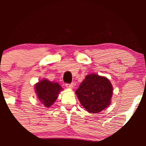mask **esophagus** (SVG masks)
Listing matches in <instances>:
<instances>
[{
    "label": "esophagus",
    "instance_id": "1",
    "mask_svg": "<svg viewBox=\"0 0 146 146\" xmlns=\"http://www.w3.org/2000/svg\"><path fill=\"white\" fill-rule=\"evenodd\" d=\"M73 85H74V84H73V82H72V83H66V86L68 88H73Z\"/></svg>",
    "mask_w": 146,
    "mask_h": 146
}]
</instances>
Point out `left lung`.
I'll list each match as a JSON object with an SVG mask.
<instances>
[{
  "mask_svg": "<svg viewBox=\"0 0 146 146\" xmlns=\"http://www.w3.org/2000/svg\"><path fill=\"white\" fill-rule=\"evenodd\" d=\"M113 88L105 77L96 74L88 75L76 90L82 106L90 113H98L110 105Z\"/></svg>",
  "mask_w": 146,
  "mask_h": 146,
  "instance_id": "1",
  "label": "left lung"
}]
</instances>
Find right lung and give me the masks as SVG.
Returning <instances> with one entry per match:
<instances>
[{"label": "right lung", "mask_w": 146, "mask_h": 146, "mask_svg": "<svg viewBox=\"0 0 146 146\" xmlns=\"http://www.w3.org/2000/svg\"><path fill=\"white\" fill-rule=\"evenodd\" d=\"M62 88L59 84L50 82L46 79L41 80L35 85L38 98L45 107H49L54 104Z\"/></svg>", "instance_id": "add662e5"}]
</instances>
